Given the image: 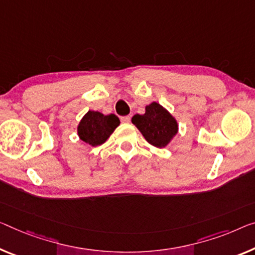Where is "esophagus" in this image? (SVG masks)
<instances>
[{
    "label": "esophagus",
    "mask_w": 255,
    "mask_h": 255,
    "mask_svg": "<svg viewBox=\"0 0 255 255\" xmlns=\"http://www.w3.org/2000/svg\"><path fill=\"white\" fill-rule=\"evenodd\" d=\"M130 121H131V116L121 117V122H122V123H130Z\"/></svg>",
    "instance_id": "1"
}]
</instances>
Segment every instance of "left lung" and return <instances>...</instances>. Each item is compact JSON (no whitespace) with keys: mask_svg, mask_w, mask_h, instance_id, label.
<instances>
[{"mask_svg":"<svg viewBox=\"0 0 255 255\" xmlns=\"http://www.w3.org/2000/svg\"><path fill=\"white\" fill-rule=\"evenodd\" d=\"M132 123L148 142L158 148L165 147L178 132L177 121L157 103L147 106L143 115L133 116Z\"/></svg>","mask_w":255,"mask_h":255,"instance_id":"1","label":"left lung"}]
</instances>
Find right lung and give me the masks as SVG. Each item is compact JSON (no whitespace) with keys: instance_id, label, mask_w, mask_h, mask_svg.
Segmentation results:
<instances>
[{"instance_id":"right-lung-1","label":"right lung","mask_w":255,"mask_h":255,"mask_svg":"<svg viewBox=\"0 0 255 255\" xmlns=\"http://www.w3.org/2000/svg\"><path fill=\"white\" fill-rule=\"evenodd\" d=\"M119 125V117L114 114L105 116L99 112L89 111L78 125V136L93 147L99 146L108 139Z\"/></svg>"}]
</instances>
